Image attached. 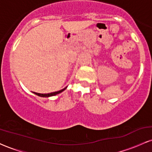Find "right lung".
Wrapping results in <instances>:
<instances>
[{
    "label": "right lung",
    "mask_w": 152,
    "mask_h": 152,
    "mask_svg": "<svg viewBox=\"0 0 152 152\" xmlns=\"http://www.w3.org/2000/svg\"><path fill=\"white\" fill-rule=\"evenodd\" d=\"M66 88H67V86H66V88H63L61 90L58 91H55V92H53V93H50V94H39V93H36V92H33V93L36 94V95L38 96H41V97H50V96H56L57 95V94L61 93V92L64 91Z\"/></svg>",
    "instance_id": "1"
}]
</instances>
